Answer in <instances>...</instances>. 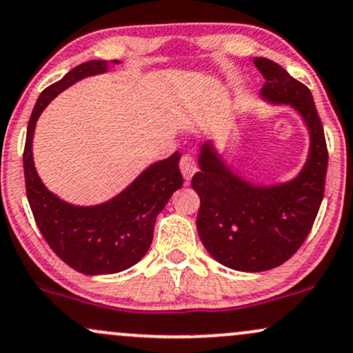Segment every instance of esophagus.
<instances>
[{"instance_id": "esophagus-1", "label": "esophagus", "mask_w": 353, "mask_h": 353, "mask_svg": "<svg viewBox=\"0 0 353 353\" xmlns=\"http://www.w3.org/2000/svg\"><path fill=\"white\" fill-rule=\"evenodd\" d=\"M180 170L186 180H190L193 176V173L196 172V161H194L192 155H183V159L180 161Z\"/></svg>"}]
</instances>
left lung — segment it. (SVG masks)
<instances>
[{"instance_id": "1", "label": "left lung", "mask_w": 353, "mask_h": 353, "mask_svg": "<svg viewBox=\"0 0 353 353\" xmlns=\"http://www.w3.org/2000/svg\"><path fill=\"white\" fill-rule=\"evenodd\" d=\"M266 79L263 102L297 112L309 134L307 159L285 181H254L243 176L214 140L200 147L192 185L200 194L196 228L203 246L223 266L263 272L281 266L301 248L324 198L327 147L312 94L288 70L266 57H254Z\"/></svg>"}]
</instances>
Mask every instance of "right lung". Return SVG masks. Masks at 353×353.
Wrapping results in <instances>:
<instances>
[{
  "mask_svg": "<svg viewBox=\"0 0 353 353\" xmlns=\"http://www.w3.org/2000/svg\"><path fill=\"white\" fill-rule=\"evenodd\" d=\"M110 64L119 65L120 61L84 62L43 90L29 119L23 155L26 194L37 228L68 266L87 276L115 274L139 263L152 244L157 216L183 185L178 152L153 161L122 192L97 205H74L43 183L32 157L37 119L62 90L105 74Z\"/></svg>",
  "mask_w": 353,
  "mask_h": 353,
  "instance_id": "obj_1",
  "label": "right lung"
}]
</instances>
